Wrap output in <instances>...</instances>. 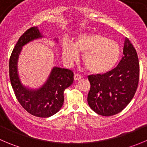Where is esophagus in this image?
Instances as JSON below:
<instances>
[{"label": "esophagus", "mask_w": 147, "mask_h": 147, "mask_svg": "<svg viewBox=\"0 0 147 147\" xmlns=\"http://www.w3.org/2000/svg\"><path fill=\"white\" fill-rule=\"evenodd\" d=\"M82 78V76L80 75V74H75V75H74V79H75V80H80V79H81Z\"/></svg>", "instance_id": "34e87169"}]
</instances>
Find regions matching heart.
Masks as SVG:
<instances>
[{"label": "heart", "instance_id": "heart-1", "mask_svg": "<svg viewBox=\"0 0 147 147\" xmlns=\"http://www.w3.org/2000/svg\"><path fill=\"white\" fill-rule=\"evenodd\" d=\"M120 45L99 33L89 32L80 35L74 45L64 41L62 45L63 57L72 63L83 53V61L90 72L101 74L109 72L115 67L120 57Z\"/></svg>", "mask_w": 147, "mask_h": 147}]
</instances>
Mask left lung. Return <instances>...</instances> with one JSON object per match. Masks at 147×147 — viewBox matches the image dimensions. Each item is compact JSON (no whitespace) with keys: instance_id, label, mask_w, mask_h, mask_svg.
Listing matches in <instances>:
<instances>
[{"instance_id":"1","label":"left lung","mask_w":147,"mask_h":147,"mask_svg":"<svg viewBox=\"0 0 147 147\" xmlns=\"http://www.w3.org/2000/svg\"><path fill=\"white\" fill-rule=\"evenodd\" d=\"M139 70L136 51L125 38L123 57L117 67L105 74L88 77L90 84L89 107L102 116H112L123 110L135 95Z\"/></svg>"}]
</instances>
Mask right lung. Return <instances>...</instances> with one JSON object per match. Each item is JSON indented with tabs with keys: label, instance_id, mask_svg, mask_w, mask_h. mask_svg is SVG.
I'll return each mask as SVG.
<instances>
[{
	"label": "right lung",
	"instance_id": "1",
	"mask_svg": "<svg viewBox=\"0 0 147 147\" xmlns=\"http://www.w3.org/2000/svg\"><path fill=\"white\" fill-rule=\"evenodd\" d=\"M42 35L37 27H30L19 38L9 59V78L15 96L23 108L31 115L49 117L59 111L64 103V91L73 82L71 69L53 67L46 83L32 90L22 85L17 73V60L24 45Z\"/></svg>",
	"mask_w": 147,
	"mask_h": 147
}]
</instances>
